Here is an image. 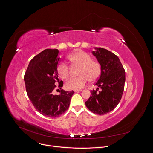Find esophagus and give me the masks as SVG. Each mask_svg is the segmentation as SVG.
Instances as JSON below:
<instances>
[{"mask_svg":"<svg viewBox=\"0 0 153 153\" xmlns=\"http://www.w3.org/2000/svg\"><path fill=\"white\" fill-rule=\"evenodd\" d=\"M82 91V90H74V91L75 93H76H76L80 92V91Z\"/></svg>","mask_w":153,"mask_h":153,"instance_id":"34e87169","label":"esophagus"}]
</instances>
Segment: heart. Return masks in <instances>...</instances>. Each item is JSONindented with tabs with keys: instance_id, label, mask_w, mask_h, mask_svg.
<instances>
[{
	"instance_id": "b5f03b06",
	"label": "heart",
	"mask_w": 153,
	"mask_h": 153,
	"mask_svg": "<svg viewBox=\"0 0 153 153\" xmlns=\"http://www.w3.org/2000/svg\"><path fill=\"white\" fill-rule=\"evenodd\" d=\"M68 59L73 66L79 67L77 72L79 76L70 79L65 83V87L68 90H80L85 87L88 80L94 82L99 78L102 71L101 65L97 61L93 60L89 54L79 51L70 55ZM56 71L62 79L66 80L70 76V67L64 62L59 63Z\"/></svg>"
}]
</instances>
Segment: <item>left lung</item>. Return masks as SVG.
Listing matches in <instances>:
<instances>
[{
    "label": "left lung",
    "instance_id": "8db88e82",
    "mask_svg": "<svg viewBox=\"0 0 153 153\" xmlns=\"http://www.w3.org/2000/svg\"><path fill=\"white\" fill-rule=\"evenodd\" d=\"M95 49L92 53L100 63L102 71L95 83L98 88L91 91V95L85 105L93 113L103 115L113 111L120 102L125 86V71L116 54L102 48Z\"/></svg>",
    "mask_w": 153,
    "mask_h": 153
}]
</instances>
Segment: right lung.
I'll use <instances>...</instances> for the list:
<instances>
[{
  "label": "right lung",
  "mask_w": 153,
  "mask_h": 153,
  "mask_svg": "<svg viewBox=\"0 0 153 153\" xmlns=\"http://www.w3.org/2000/svg\"><path fill=\"white\" fill-rule=\"evenodd\" d=\"M59 60V50L46 49L30 61L24 76L27 95L36 110L42 115L57 117L66 111L74 93L61 90L59 95H53L56 88L61 89L63 81H59L56 68ZM57 82V85H55Z\"/></svg>",
  "instance_id": "add662e5"
}]
</instances>
